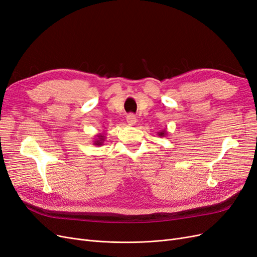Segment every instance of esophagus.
Wrapping results in <instances>:
<instances>
[{"mask_svg":"<svg viewBox=\"0 0 257 257\" xmlns=\"http://www.w3.org/2000/svg\"><path fill=\"white\" fill-rule=\"evenodd\" d=\"M126 122H127L128 125H135L136 122H137V119H136L135 114H133V113L127 114V116H126Z\"/></svg>","mask_w":257,"mask_h":257,"instance_id":"esophagus-1","label":"esophagus"}]
</instances>
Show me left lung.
Segmentation results:
<instances>
[{
	"label": "left lung",
	"mask_w": 257,
	"mask_h": 257,
	"mask_svg": "<svg viewBox=\"0 0 257 257\" xmlns=\"http://www.w3.org/2000/svg\"><path fill=\"white\" fill-rule=\"evenodd\" d=\"M158 135H159L160 137H165V136L167 135V131H166V128H165V130H162L161 132H159Z\"/></svg>",
	"instance_id": "8db88e82"
}]
</instances>
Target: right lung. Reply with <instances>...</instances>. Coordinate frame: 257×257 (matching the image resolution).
<instances>
[{"instance_id":"right-lung-1","label":"right lung","mask_w":257,"mask_h":257,"mask_svg":"<svg viewBox=\"0 0 257 257\" xmlns=\"http://www.w3.org/2000/svg\"><path fill=\"white\" fill-rule=\"evenodd\" d=\"M105 135L104 134H97L94 138V142H93V145L94 146H103L104 145V142H105Z\"/></svg>"}]
</instances>
